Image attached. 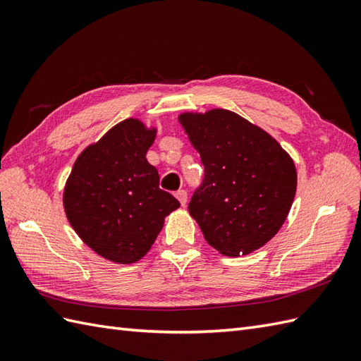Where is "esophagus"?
I'll return each instance as SVG.
<instances>
[{
  "instance_id": "34e87169",
  "label": "esophagus",
  "mask_w": 361,
  "mask_h": 361,
  "mask_svg": "<svg viewBox=\"0 0 361 361\" xmlns=\"http://www.w3.org/2000/svg\"><path fill=\"white\" fill-rule=\"evenodd\" d=\"M175 197L178 198V202L181 203V206H186V203H188V192L185 189H180L178 192L175 194Z\"/></svg>"
}]
</instances>
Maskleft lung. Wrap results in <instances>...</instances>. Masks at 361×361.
Segmentation results:
<instances>
[{"label": "left lung", "mask_w": 361, "mask_h": 361, "mask_svg": "<svg viewBox=\"0 0 361 361\" xmlns=\"http://www.w3.org/2000/svg\"><path fill=\"white\" fill-rule=\"evenodd\" d=\"M178 121L204 166L188 208L206 242L229 257L264 247L293 203V159L265 130L229 110L183 113Z\"/></svg>", "instance_id": "1"}]
</instances>
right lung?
<instances>
[{
    "label": "right lung",
    "instance_id": "add662e5",
    "mask_svg": "<svg viewBox=\"0 0 361 361\" xmlns=\"http://www.w3.org/2000/svg\"><path fill=\"white\" fill-rule=\"evenodd\" d=\"M157 128L126 119L91 144L68 176L63 208L74 231L99 256L133 264L147 255L180 202L159 189L145 153Z\"/></svg>",
    "mask_w": 361,
    "mask_h": 361
}]
</instances>
